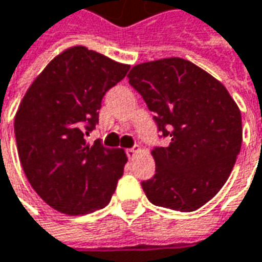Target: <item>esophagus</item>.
<instances>
[{"mask_svg":"<svg viewBox=\"0 0 262 262\" xmlns=\"http://www.w3.org/2000/svg\"><path fill=\"white\" fill-rule=\"evenodd\" d=\"M137 151H139V147H137V146H135V147H130V149L126 150V155H127V157H129V159H133V157L136 156Z\"/></svg>","mask_w":262,"mask_h":262,"instance_id":"esophagus-1","label":"esophagus"}]
</instances>
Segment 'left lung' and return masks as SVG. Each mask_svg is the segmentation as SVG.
<instances>
[{
  "instance_id": "1",
  "label": "left lung",
  "mask_w": 262,
  "mask_h": 262,
  "mask_svg": "<svg viewBox=\"0 0 262 262\" xmlns=\"http://www.w3.org/2000/svg\"><path fill=\"white\" fill-rule=\"evenodd\" d=\"M129 83L143 98L159 139L151 155L156 173L142 182L155 206L194 211L220 191L243 140L241 113L217 79L182 58L132 68Z\"/></svg>"
}]
</instances>
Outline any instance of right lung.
I'll return each instance as SVG.
<instances>
[{
	"instance_id": "obj_1",
	"label": "right lung",
	"mask_w": 262,
	"mask_h": 262,
	"mask_svg": "<svg viewBox=\"0 0 262 262\" xmlns=\"http://www.w3.org/2000/svg\"><path fill=\"white\" fill-rule=\"evenodd\" d=\"M85 47L58 55L34 80L16 112L18 156L38 195L61 213L103 208L123 174L126 155L85 140L99 122L106 92L129 71Z\"/></svg>"
}]
</instances>
